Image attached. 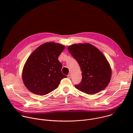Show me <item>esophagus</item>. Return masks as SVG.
I'll list each match as a JSON object with an SVG mask.
<instances>
[{"label":"esophagus","mask_w":133,"mask_h":133,"mask_svg":"<svg viewBox=\"0 0 133 133\" xmlns=\"http://www.w3.org/2000/svg\"><path fill=\"white\" fill-rule=\"evenodd\" d=\"M67 77H68V78H71V75H69V74L68 75H67Z\"/></svg>","instance_id":"1"}]
</instances>
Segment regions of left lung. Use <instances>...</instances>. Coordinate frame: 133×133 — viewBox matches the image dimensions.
Wrapping results in <instances>:
<instances>
[{
    "label": "left lung",
    "mask_w": 133,
    "mask_h": 133,
    "mask_svg": "<svg viewBox=\"0 0 133 133\" xmlns=\"http://www.w3.org/2000/svg\"><path fill=\"white\" fill-rule=\"evenodd\" d=\"M68 49L82 71V80L76 88L89 95L104 89L110 82L111 69L104 54L89 43L75 44Z\"/></svg>",
    "instance_id": "obj_1"
}]
</instances>
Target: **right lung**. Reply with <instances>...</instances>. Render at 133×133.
Masks as SVG:
<instances>
[{
    "instance_id": "1",
    "label": "right lung",
    "mask_w": 133,
    "mask_h": 133,
    "mask_svg": "<svg viewBox=\"0 0 133 133\" xmlns=\"http://www.w3.org/2000/svg\"><path fill=\"white\" fill-rule=\"evenodd\" d=\"M65 46L54 42L46 43L29 56L23 69L24 85L31 92L45 95L57 88L67 76L62 72L58 57Z\"/></svg>"
}]
</instances>
